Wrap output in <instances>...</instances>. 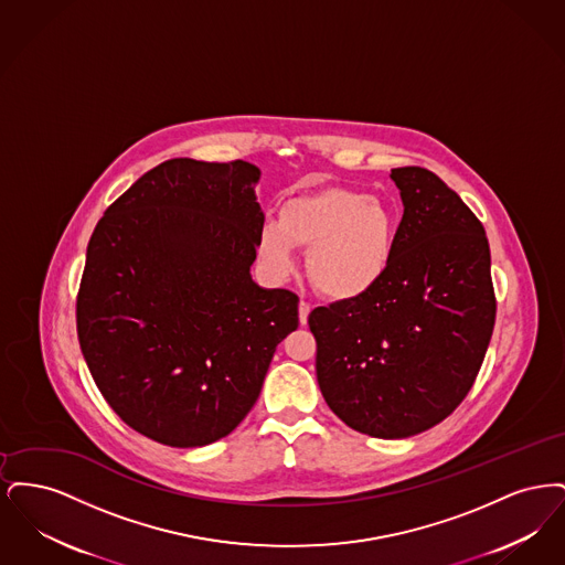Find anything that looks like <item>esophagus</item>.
<instances>
[{"instance_id": "1", "label": "esophagus", "mask_w": 565, "mask_h": 565, "mask_svg": "<svg viewBox=\"0 0 565 565\" xmlns=\"http://www.w3.org/2000/svg\"><path fill=\"white\" fill-rule=\"evenodd\" d=\"M309 313H311V302L300 300V302H298V320H300V323H307Z\"/></svg>"}]
</instances>
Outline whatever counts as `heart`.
<instances>
[{
  "label": "heart",
  "mask_w": 565,
  "mask_h": 565,
  "mask_svg": "<svg viewBox=\"0 0 565 565\" xmlns=\"http://www.w3.org/2000/svg\"><path fill=\"white\" fill-rule=\"evenodd\" d=\"M309 249L313 286L332 298H351L373 288L387 269L396 222L373 196L332 189L288 203L279 222L260 235V254L281 275L295 269V246Z\"/></svg>",
  "instance_id": "b5f03b06"
}]
</instances>
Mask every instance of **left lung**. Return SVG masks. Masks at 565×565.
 Segmentation results:
<instances>
[{
	"instance_id": "8db88e82",
	"label": "left lung",
	"mask_w": 565,
	"mask_h": 565,
	"mask_svg": "<svg viewBox=\"0 0 565 565\" xmlns=\"http://www.w3.org/2000/svg\"><path fill=\"white\" fill-rule=\"evenodd\" d=\"M392 180L404 214L383 277L309 313L323 401L375 438L449 417L475 385L495 323L481 220L424 167L392 169Z\"/></svg>"
}]
</instances>
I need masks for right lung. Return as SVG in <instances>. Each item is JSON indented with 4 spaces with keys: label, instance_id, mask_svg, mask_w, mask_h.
<instances>
[{
    "label": "right lung",
    "instance_id": "obj_1",
    "mask_svg": "<svg viewBox=\"0 0 565 565\" xmlns=\"http://www.w3.org/2000/svg\"><path fill=\"white\" fill-rule=\"evenodd\" d=\"M258 167L171 159L97 222L76 296L86 366L114 413L169 447L231 434L258 401L298 296L263 290Z\"/></svg>",
    "mask_w": 565,
    "mask_h": 565
}]
</instances>
